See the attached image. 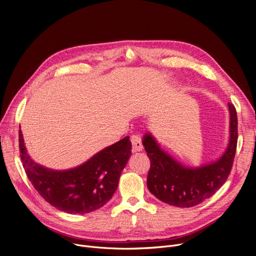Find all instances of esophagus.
<instances>
[{
    "label": "esophagus",
    "instance_id": "1",
    "mask_svg": "<svg viewBox=\"0 0 256 256\" xmlns=\"http://www.w3.org/2000/svg\"><path fill=\"white\" fill-rule=\"evenodd\" d=\"M130 142H132V151L134 152H140L142 150V140L138 134H132L130 136Z\"/></svg>",
    "mask_w": 256,
    "mask_h": 256
}]
</instances>
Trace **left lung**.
Returning a JSON list of instances; mask_svg holds the SVG:
<instances>
[{"label": "left lung", "mask_w": 256, "mask_h": 256, "mask_svg": "<svg viewBox=\"0 0 256 256\" xmlns=\"http://www.w3.org/2000/svg\"><path fill=\"white\" fill-rule=\"evenodd\" d=\"M230 138L224 154L216 161L198 168L181 165L163 151L155 138L146 134L142 144L151 166L147 178L149 190L161 202L179 208L194 206L210 198L227 180L234 161L238 120L236 109L229 103Z\"/></svg>", "instance_id": "1"}]
</instances>
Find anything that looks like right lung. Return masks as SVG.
I'll use <instances>...</instances> for the list:
<instances>
[{"label": "right lung", "instance_id": "1", "mask_svg": "<svg viewBox=\"0 0 256 256\" xmlns=\"http://www.w3.org/2000/svg\"><path fill=\"white\" fill-rule=\"evenodd\" d=\"M19 148L23 167L34 188L50 204L68 214H87L110 200L132 154V142L128 136L82 165L58 171L46 168L30 158L21 130Z\"/></svg>", "mask_w": 256, "mask_h": 256}]
</instances>
